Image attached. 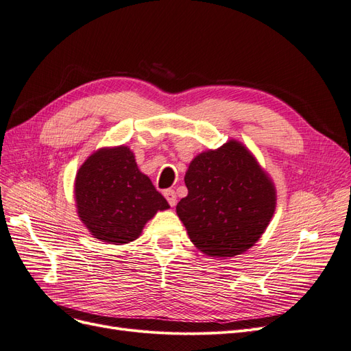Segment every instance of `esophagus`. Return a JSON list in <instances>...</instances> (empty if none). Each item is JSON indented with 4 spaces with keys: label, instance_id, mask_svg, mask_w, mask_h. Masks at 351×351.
<instances>
[{
    "label": "esophagus",
    "instance_id": "esophagus-1",
    "mask_svg": "<svg viewBox=\"0 0 351 351\" xmlns=\"http://www.w3.org/2000/svg\"><path fill=\"white\" fill-rule=\"evenodd\" d=\"M164 197L167 199V202L170 203L171 207H174L177 204V195H176V191L168 189V190H164Z\"/></svg>",
    "mask_w": 351,
    "mask_h": 351
}]
</instances>
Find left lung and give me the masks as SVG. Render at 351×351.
I'll list each match as a JSON object with an SVG mask.
<instances>
[{"mask_svg": "<svg viewBox=\"0 0 351 351\" xmlns=\"http://www.w3.org/2000/svg\"><path fill=\"white\" fill-rule=\"evenodd\" d=\"M187 197L176 207L203 254L232 258L254 246L274 216L276 190L252 152L230 139L195 157L184 177Z\"/></svg>", "mask_w": 351, "mask_h": 351, "instance_id": "left-lung-1", "label": "left lung"}]
</instances>
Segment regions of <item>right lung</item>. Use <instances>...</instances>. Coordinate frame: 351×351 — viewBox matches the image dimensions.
<instances>
[{
    "instance_id": "add662e5",
    "label": "right lung",
    "mask_w": 351,
    "mask_h": 351,
    "mask_svg": "<svg viewBox=\"0 0 351 351\" xmlns=\"http://www.w3.org/2000/svg\"><path fill=\"white\" fill-rule=\"evenodd\" d=\"M75 199L90 234L114 245L138 239L158 210L170 208L125 145L97 149L80 165Z\"/></svg>"
}]
</instances>
